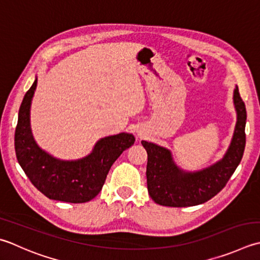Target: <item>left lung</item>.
<instances>
[{"instance_id":"obj_1","label":"left lung","mask_w":260,"mask_h":260,"mask_svg":"<svg viewBox=\"0 0 260 260\" xmlns=\"http://www.w3.org/2000/svg\"><path fill=\"white\" fill-rule=\"evenodd\" d=\"M237 124L230 146L216 164L194 172L177 167L171 152L151 142L141 143L147 152V190L156 204L170 207L200 205L218 194L242 159L246 146L247 111L238 86L233 91Z\"/></svg>"}]
</instances>
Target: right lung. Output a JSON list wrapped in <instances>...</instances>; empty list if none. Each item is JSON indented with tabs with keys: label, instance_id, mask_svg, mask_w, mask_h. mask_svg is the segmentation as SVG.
Returning <instances> with one entry per match:
<instances>
[{
	"label": "right lung",
	"instance_id": "add662e5",
	"mask_svg": "<svg viewBox=\"0 0 260 260\" xmlns=\"http://www.w3.org/2000/svg\"><path fill=\"white\" fill-rule=\"evenodd\" d=\"M37 78L20 106L14 134V149L19 165L31 184L49 200L85 203L99 194L111 166L134 144L133 134L119 133L96 142L92 152L82 159H56L40 149L30 128V106Z\"/></svg>",
	"mask_w": 260,
	"mask_h": 260
}]
</instances>
